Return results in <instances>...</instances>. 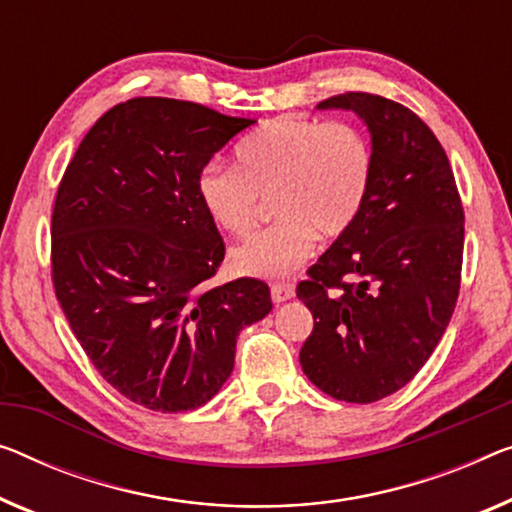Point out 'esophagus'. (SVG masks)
Wrapping results in <instances>:
<instances>
[{
  "label": "esophagus",
  "mask_w": 512,
  "mask_h": 512,
  "mask_svg": "<svg viewBox=\"0 0 512 512\" xmlns=\"http://www.w3.org/2000/svg\"><path fill=\"white\" fill-rule=\"evenodd\" d=\"M294 296V287L292 285H273L271 287V299L273 303H285Z\"/></svg>",
  "instance_id": "1"
}]
</instances>
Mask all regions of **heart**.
<instances>
[{"label":"heart","mask_w":512,"mask_h":512,"mask_svg":"<svg viewBox=\"0 0 512 512\" xmlns=\"http://www.w3.org/2000/svg\"><path fill=\"white\" fill-rule=\"evenodd\" d=\"M239 167L209 165L197 179L204 211L220 230H253L262 197L278 220L232 250V269L248 278H285L315 250L354 227L375 181V151L342 121L278 117L236 147Z\"/></svg>","instance_id":"heart-1"}]
</instances>
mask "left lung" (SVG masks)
Here are the masks:
<instances>
[{
  "mask_svg": "<svg viewBox=\"0 0 512 512\" xmlns=\"http://www.w3.org/2000/svg\"><path fill=\"white\" fill-rule=\"evenodd\" d=\"M317 110H352L368 126L375 181L352 230L296 287L315 319L299 361L319 391L368 404L407 386L451 322L464 211L444 147L409 108L347 91Z\"/></svg>",
  "mask_w": 512,
  "mask_h": 512,
  "instance_id": "obj_1",
  "label": "left lung"
}]
</instances>
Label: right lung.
Here are the masks:
<instances>
[{
	"label": "right lung",
	"instance_id": "add662e5",
	"mask_svg": "<svg viewBox=\"0 0 512 512\" xmlns=\"http://www.w3.org/2000/svg\"><path fill=\"white\" fill-rule=\"evenodd\" d=\"M255 119L177 98H133L91 126L52 211V282L89 361L124 398L160 414L207 404L236 338L269 315V285L204 289L225 257L197 179Z\"/></svg>",
	"mask_w": 512,
	"mask_h": 512
}]
</instances>
